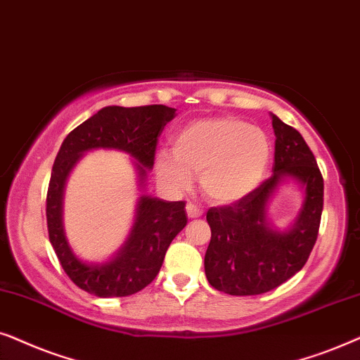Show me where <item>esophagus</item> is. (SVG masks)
Returning a JSON list of instances; mask_svg holds the SVG:
<instances>
[{"instance_id":"1","label":"esophagus","mask_w":360,"mask_h":360,"mask_svg":"<svg viewBox=\"0 0 360 360\" xmlns=\"http://www.w3.org/2000/svg\"><path fill=\"white\" fill-rule=\"evenodd\" d=\"M186 212H188V217L189 219H199L202 217V209L199 207V205H195L193 202H189L186 205Z\"/></svg>"}]
</instances>
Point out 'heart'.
Returning a JSON list of instances; mask_svg holds the SVG:
<instances>
[{
  "label": "heart",
  "mask_w": 360,
  "mask_h": 360,
  "mask_svg": "<svg viewBox=\"0 0 360 360\" xmlns=\"http://www.w3.org/2000/svg\"><path fill=\"white\" fill-rule=\"evenodd\" d=\"M265 131L237 118H204L186 124L174 138V151L156 156L158 174L176 189H188L193 172L215 202H236L258 188L270 165Z\"/></svg>",
  "instance_id": "1"
}]
</instances>
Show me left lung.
Listing matches in <instances>:
<instances>
[{
  "label": "left lung",
  "mask_w": 360,
  "mask_h": 360,
  "mask_svg": "<svg viewBox=\"0 0 360 360\" xmlns=\"http://www.w3.org/2000/svg\"><path fill=\"white\" fill-rule=\"evenodd\" d=\"M275 131V162L270 179L227 207L207 210L210 243L204 268L215 290L233 296L275 290L304 266L313 250L323 214L324 181L314 155L298 130L270 113ZM293 180L304 193L294 224L278 229L267 219L277 188Z\"/></svg>",
  "instance_id": "obj_1"
}]
</instances>
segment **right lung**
I'll use <instances>...</instances> for the list:
<instances>
[{"mask_svg": "<svg viewBox=\"0 0 360 360\" xmlns=\"http://www.w3.org/2000/svg\"><path fill=\"white\" fill-rule=\"evenodd\" d=\"M176 117V108L105 107L72 130L57 153L47 189V230L62 268L74 283L98 298L130 296L155 280L166 250L188 224L184 202L146 194L148 172L155 165L158 136ZM122 150L134 160L139 188L136 219L124 245L105 262H85L71 250L63 230V191L71 169L89 150Z\"/></svg>", "mask_w": 360, "mask_h": 360, "instance_id": "1", "label": "right lung"}]
</instances>
